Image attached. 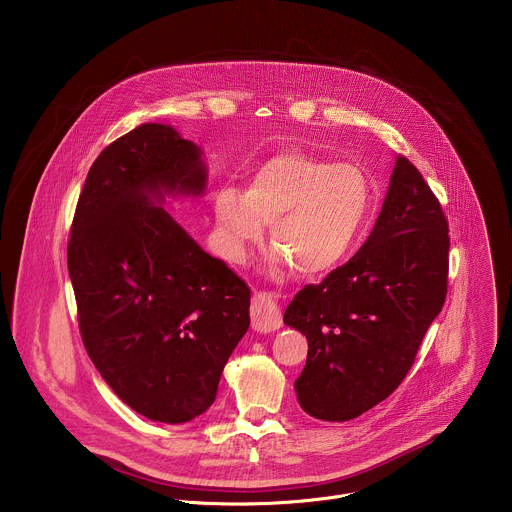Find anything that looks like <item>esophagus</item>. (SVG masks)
Segmentation results:
<instances>
[{
    "label": "esophagus",
    "mask_w": 512,
    "mask_h": 512,
    "mask_svg": "<svg viewBox=\"0 0 512 512\" xmlns=\"http://www.w3.org/2000/svg\"><path fill=\"white\" fill-rule=\"evenodd\" d=\"M250 315H252V327L260 333H270L282 327V311L274 293H254Z\"/></svg>",
    "instance_id": "obj_1"
}]
</instances>
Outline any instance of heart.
Returning <instances> with one entry per match:
<instances>
[{
  "instance_id": "heart-1",
  "label": "heart",
  "mask_w": 512,
  "mask_h": 512,
  "mask_svg": "<svg viewBox=\"0 0 512 512\" xmlns=\"http://www.w3.org/2000/svg\"><path fill=\"white\" fill-rule=\"evenodd\" d=\"M372 205L374 185L363 167L288 149L260 163L244 193L219 191L215 217L228 260L244 262L268 222L278 270L323 276L353 252Z\"/></svg>"
}]
</instances>
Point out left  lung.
<instances>
[{
    "label": "left lung",
    "instance_id": "1",
    "mask_svg": "<svg viewBox=\"0 0 512 512\" xmlns=\"http://www.w3.org/2000/svg\"><path fill=\"white\" fill-rule=\"evenodd\" d=\"M449 228L438 197L404 155L361 250L295 293L286 325L307 339L299 406L347 422L388 398L416 361L447 295Z\"/></svg>",
    "mask_w": 512,
    "mask_h": 512
}]
</instances>
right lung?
<instances>
[{
	"mask_svg": "<svg viewBox=\"0 0 512 512\" xmlns=\"http://www.w3.org/2000/svg\"><path fill=\"white\" fill-rule=\"evenodd\" d=\"M201 149L142 124L94 159L67 248L84 349L110 388L163 424L201 416L250 325V288L155 201L205 191Z\"/></svg>",
	"mask_w": 512,
	"mask_h": 512,
	"instance_id": "obj_1",
	"label": "right lung"
}]
</instances>
